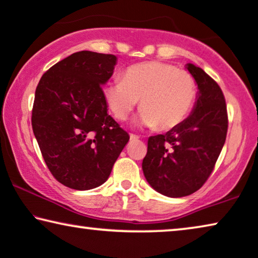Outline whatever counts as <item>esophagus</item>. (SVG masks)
<instances>
[{
    "mask_svg": "<svg viewBox=\"0 0 258 258\" xmlns=\"http://www.w3.org/2000/svg\"><path fill=\"white\" fill-rule=\"evenodd\" d=\"M130 139H131V141H137V140H139V137L136 136V134H130Z\"/></svg>",
    "mask_w": 258,
    "mask_h": 258,
    "instance_id": "esophagus-1",
    "label": "esophagus"
}]
</instances>
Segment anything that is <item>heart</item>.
I'll return each mask as SVG.
<instances>
[{"mask_svg": "<svg viewBox=\"0 0 258 258\" xmlns=\"http://www.w3.org/2000/svg\"><path fill=\"white\" fill-rule=\"evenodd\" d=\"M103 96L118 120H126L141 99L138 122L169 131L190 114L197 97V84L189 72L149 61L126 69L122 80L106 84Z\"/></svg>", "mask_w": 258, "mask_h": 258, "instance_id": "b5f03b06", "label": "heart"}]
</instances>
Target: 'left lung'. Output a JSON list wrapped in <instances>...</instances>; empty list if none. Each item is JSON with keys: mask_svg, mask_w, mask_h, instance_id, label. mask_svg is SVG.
Returning <instances> with one entry per match:
<instances>
[{"mask_svg": "<svg viewBox=\"0 0 258 258\" xmlns=\"http://www.w3.org/2000/svg\"><path fill=\"white\" fill-rule=\"evenodd\" d=\"M186 69L198 86L192 113L166 134L149 137L142 170L154 190L171 198L201 189L213 171L227 136L224 94L215 81L192 63Z\"/></svg>", "mask_w": 258, "mask_h": 258, "instance_id": "obj_1", "label": "left lung"}]
</instances>
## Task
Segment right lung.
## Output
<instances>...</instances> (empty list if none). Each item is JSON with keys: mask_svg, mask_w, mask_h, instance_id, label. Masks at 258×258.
<instances>
[{"mask_svg": "<svg viewBox=\"0 0 258 258\" xmlns=\"http://www.w3.org/2000/svg\"><path fill=\"white\" fill-rule=\"evenodd\" d=\"M116 63L113 54L76 52L49 68L37 86L34 137L49 171L71 189L102 185L130 140L107 113L103 96Z\"/></svg>", "mask_w": 258, "mask_h": 258, "instance_id": "1", "label": "right lung"}]
</instances>
